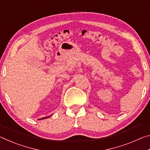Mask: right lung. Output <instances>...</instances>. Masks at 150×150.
<instances>
[{
    "mask_svg": "<svg viewBox=\"0 0 150 150\" xmlns=\"http://www.w3.org/2000/svg\"><path fill=\"white\" fill-rule=\"evenodd\" d=\"M50 116H47V117H45V118H41V119H44V118H49Z\"/></svg>",
    "mask_w": 150,
    "mask_h": 150,
    "instance_id": "add662e5",
    "label": "right lung"
}]
</instances>
